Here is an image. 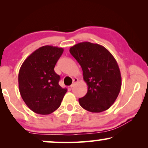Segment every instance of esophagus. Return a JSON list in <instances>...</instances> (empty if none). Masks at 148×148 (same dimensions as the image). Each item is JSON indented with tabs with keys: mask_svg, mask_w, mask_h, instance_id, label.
Instances as JSON below:
<instances>
[{
	"mask_svg": "<svg viewBox=\"0 0 148 148\" xmlns=\"http://www.w3.org/2000/svg\"><path fill=\"white\" fill-rule=\"evenodd\" d=\"M77 82H78V79H77V78H74V79H73V84L70 86L71 88H72L73 87H74V86H75V85L76 84V83Z\"/></svg>",
	"mask_w": 148,
	"mask_h": 148,
	"instance_id": "1",
	"label": "esophagus"
}]
</instances>
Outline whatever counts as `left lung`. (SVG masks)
Here are the masks:
<instances>
[{"instance_id":"1","label":"left lung","mask_w":148,"mask_h":148,"mask_svg":"<svg viewBox=\"0 0 148 148\" xmlns=\"http://www.w3.org/2000/svg\"><path fill=\"white\" fill-rule=\"evenodd\" d=\"M70 53L82 66L88 92L79 99L81 106L91 112H101L113 104L121 88L119 65L112 54L98 44H77Z\"/></svg>"}]
</instances>
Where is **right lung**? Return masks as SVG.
I'll return each mask as SVG.
<instances>
[{"mask_svg":"<svg viewBox=\"0 0 148 148\" xmlns=\"http://www.w3.org/2000/svg\"><path fill=\"white\" fill-rule=\"evenodd\" d=\"M63 50L52 46H42L30 54L20 68V94L29 108L37 114H49L55 111L67 91L59 86L60 76L54 69Z\"/></svg>","mask_w":148,"mask_h":148,"instance_id":"right-lung-1","label":"right lung"}]
</instances>
